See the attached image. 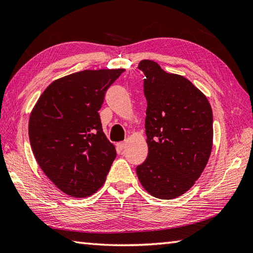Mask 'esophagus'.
<instances>
[{"label": "esophagus", "instance_id": "esophagus-1", "mask_svg": "<svg viewBox=\"0 0 253 253\" xmlns=\"http://www.w3.org/2000/svg\"><path fill=\"white\" fill-rule=\"evenodd\" d=\"M117 148L120 150H124V149H126V147H127V142L126 141H122V142H118L117 143Z\"/></svg>", "mask_w": 253, "mask_h": 253}]
</instances>
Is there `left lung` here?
<instances>
[{
    "instance_id": "left-lung-1",
    "label": "left lung",
    "mask_w": 253,
    "mask_h": 253,
    "mask_svg": "<svg viewBox=\"0 0 253 253\" xmlns=\"http://www.w3.org/2000/svg\"><path fill=\"white\" fill-rule=\"evenodd\" d=\"M147 100L148 157L136 168L141 185L152 196L171 200L194 185L210 159L212 112L199 88L184 77L168 73L155 61L142 60Z\"/></svg>"
}]
</instances>
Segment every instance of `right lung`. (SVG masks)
Listing matches in <instances>:
<instances>
[{
  "instance_id": "1",
  "label": "right lung",
  "mask_w": 253,
  "mask_h": 253,
  "mask_svg": "<svg viewBox=\"0 0 253 253\" xmlns=\"http://www.w3.org/2000/svg\"><path fill=\"white\" fill-rule=\"evenodd\" d=\"M123 69L84 70L53 81L29 117L28 135L39 167L73 197L95 193L106 180L116 150L103 132L98 111Z\"/></svg>"
}]
</instances>
